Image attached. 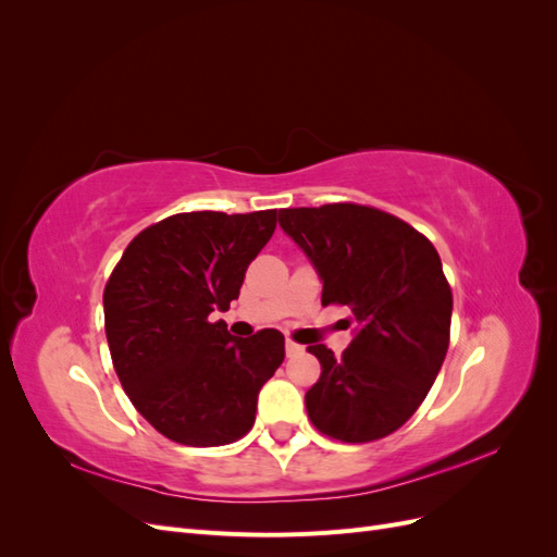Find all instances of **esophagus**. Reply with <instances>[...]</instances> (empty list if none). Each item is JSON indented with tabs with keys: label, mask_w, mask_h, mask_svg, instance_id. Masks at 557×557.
<instances>
[{
	"label": "esophagus",
	"mask_w": 557,
	"mask_h": 557,
	"mask_svg": "<svg viewBox=\"0 0 557 557\" xmlns=\"http://www.w3.org/2000/svg\"><path fill=\"white\" fill-rule=\"evenodd\" d=\"M301 352H305V346H299V344H295V342H285V356L288 358H295V356H301Z\"/></svg>",
	"instance_id": "1"
}]
</instances>
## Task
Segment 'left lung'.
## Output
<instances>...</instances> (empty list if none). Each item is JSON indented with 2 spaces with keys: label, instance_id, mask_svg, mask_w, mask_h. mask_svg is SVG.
<instances>
[{
  "label": "left lung",
  "instance_id": "obj_1",
  "mask_svg": "<svg viewBox=\"0 0 557 557\" xmlns=\"http://www.w3.org/2000/svg\"><path fill=\"white\" fill-rule=\"evenodd\" d=\"M278 225L323 283V305H346L356 330L342 358L309 346L320 379L311 423L348 444L381 440L416 413L448 350L453 295L436 248L399 218L358 205L283 209Z\"/></svg>",
  "mask_w": 557,
  "mask_h": 557
}]
</instances>
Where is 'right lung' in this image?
<instances>
[{"label":"right lung","mask_w":557,"mask_h":557,"mask_svg":"<svg viewBox=\"0 0 557 557\" xmlns=\"http://www.w3.org/2000/svg\"><path fill=\"white\" fill-rule=\"evenodd\" d=\"M276 230V211H193L146 227L104 288L111 360L137 411L166 440L223 446L256 423L258 395L285 358L278 330L237 339L227 311Z\"/></svg>","instance_id":"1"}]
</instances>
